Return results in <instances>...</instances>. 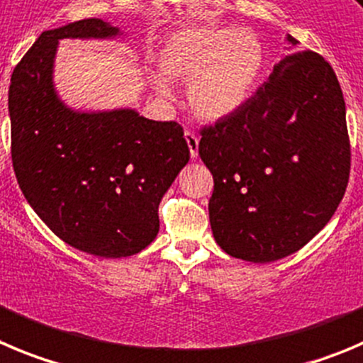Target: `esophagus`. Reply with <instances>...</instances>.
Returning <instances> with one entry per match:
<instances>
[{
    "mask_svg": "<svg viewBox=\"0 0 363 363\" xmlns=\"http://www.w3.org/2000/svg\"><path fill=\"white\" fill-rule=\"evenodd\" d=\"M184 138H186V141H188L189 155H191V159H197V155H199V138H197V134H195V132H191V130H186Z\"/></svg>",
    "mask_w": 363,
    "mask_h": 363,
    "instance_id": "esophagus-1",
    "label": "esophagus"
}]
</instances>
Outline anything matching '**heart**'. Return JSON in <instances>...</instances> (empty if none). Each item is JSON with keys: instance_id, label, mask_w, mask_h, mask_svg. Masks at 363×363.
I'll use <instances>...</instances> for the list:
<instances>
[{"instance_id": "obj_1", "label": "heart", "mask_w": 363, "mask_h": 363, "mask_svg": "<svg viewBox=\"0 0 363 363\" xmlns=\"http://www.w3.org/2000/svg\"><path fill=\"white\" fill-rule=\"evenodd\" d=\"M164 77L188 82L189 107L204 120H220L247 104L267 66L256 32L238 26H193L172 33L159 50ZM159 93L168 87L157 80Z\"/></svg>"}]
</instances>
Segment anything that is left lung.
<instances>
[{"label": "left lung", "instance_id": "obj_1", "mask_svg": "<svg viewBox=\"0 0 363 363\" xmlns=\"http://www.w3.org/2000/svg\"><path fill=\"white\" fill-rule=\"evenodd\" d=\"M201 135L199 154L215 181L213 236L233 258L269 263L296 252L344 197L351 170L344 94L319 53L284 57L243 107Z\"/></svg>", "mask_w": 363, "mask_h": 363}]
</instances>
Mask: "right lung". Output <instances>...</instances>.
Listing matches in <instances>:
<instances>
[{"instance_id":"right-lung-1","label":"right lung","mask_w":363,"mask_h":363,"mask_svg":"<svg viewBox=\"0 0 363 363\" xmlns=\"http://www.w3.org/2000/svg\"><path fill=\"white\" fill-rule=\"evenodd\" d=\"M116 26L82 19L39 35L12 73L10 152L19 188L60 240L100 258H125L152 243L157 208L189 161L177 121L132 109L74 113L52 82L57 43L113 37Z\"/></svg>"}]
</instances>
